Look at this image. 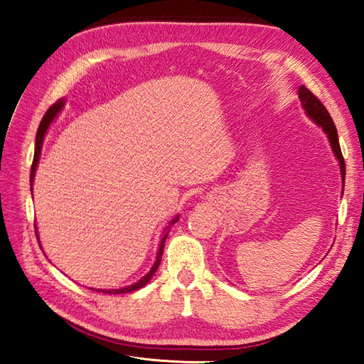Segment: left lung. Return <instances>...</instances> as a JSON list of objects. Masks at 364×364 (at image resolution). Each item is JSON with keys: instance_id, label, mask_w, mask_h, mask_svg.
<instances>
[{"instance_id": "obj_1", "label": "left lung", "mask_w": 364, "mask_h": 364, "mask_svg": "<svg viewBox=\"0 0 364 364\" xmlns=\"http://www.w3.org/2000/svg\"><path fill=\"white\" fill-rule=\"evenodd\" d=\"M299 97L301 102V107L305 109L306 115L316 123L318 127L323 128V132L328 134V139L332 147V152L337 157L338 164H341V173H342V181L345 183V162L342 157V151H341V144H338V136H337V128L332 122L331 115L326 107L323 106V102L318 100V97L311 93L306 86L301 85L299 88Z\"/></svg>"}]
</instances>
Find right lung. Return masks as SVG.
<instances>
[{"instance_id": "add662e5", "label": "right lung", "mask_w": 364, "mask_h": 364, "mask_svg": "<svg viewBox=\"0 0 364 364\" xmlns=\"http://www.w3.org/2000/svg\"><path fill=\"white\" fill-rule=\"evenodd\" d=\"M64 107V100H59L56 104H53L51 107H49L46 110L45 117H43V120L40 122V127H38V132H36V139H35V156H33V164H32V168H30V184L33 183V176H35V170H36V165H38V160H40V152H41V146H43V139H45V134L48 132L49 125H51V122L56 119V115L60 112V109ZM178 220V217H175L173 220L170 221V226L175 223V221ZM170 226H167V230ZM165 230L162 239H160V245H159V252H157V258H156V263L152 264V268L149 273H147L144 278H141L138 282H134V284L132 286H127V287H122V289H110V291H100V289H96L97 292H104V294H127V292H133L136 291V289H141L144 287L147 282L151 281V278L154 276V273H156L159 264H160V260H162V254H164V245H165V239H167L168 236V231ZM35 234L36 237H38V232H36V226H35ZM40 239V237H38ZM40 244V242H38Z\"/></svg>"}]
</instances>
